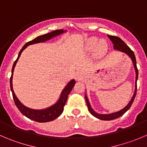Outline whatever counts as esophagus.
Here are the masks:
<instances>
[{"instance_id": "1", "label": "esophagus", "mask_w": 147, "mask_h": 147, "mask_svg": "<svg viewBox=\"0 0 147 147\" xmlns=\"http://www.w3.org/2000/svg\"><path fill=\"white\" fill-rule=\"evenodd\" d=\"M83 76H84V75L83 73H81V72H77L76 75H75V78H76V80H80L83 79Z\"/></svg>"}]
</instances>
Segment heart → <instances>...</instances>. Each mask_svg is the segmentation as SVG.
Returning <instances> with one entry per match:
<instances>
[{
  "instance_id": "heart-1",
  "label": "heart",
  "mask_w": 147,
  "mask_h": 147,
  "mask_svg": "<svg viewBox=\"0 0 147 147\" xmlns=\"http://www.w3.org/2000/svg\"><path fill=\"white\" fill-rule=\"evenodd\" d=\"M86 48L89 51H95L96 53L97 54H101L106 51L107 49V44L104 40H100L98 41L96 38H90L88 40L87 43H86Z\"/></svg>"
}]
</instances>
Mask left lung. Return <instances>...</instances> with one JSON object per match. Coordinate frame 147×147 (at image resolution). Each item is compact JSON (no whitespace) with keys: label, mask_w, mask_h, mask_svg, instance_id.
<instances>
[{"label":"left lung","mask_w":147,"mask_h":147,"mask_svg":"<svg viewBox=\"0 0 147 147\" xmlns=\"http://www.w3.org/2000/svg\"><path fill=\"white\" fill-rule=\"evenodd\" d=\"M108 37H109V38L111 40V41H112V43L114 44V49L126 53L127 56H129L130 58H131V60H132L133 64H134V68H135V70H136V88H135V91H134V96H133L132 98H131L130 102L127 104V105L125 107L123 108V109H121V110L118 111V112H115V113H112V114H107V115H101V114H98L96 112H94V109H93L92 108H91V107H90V103H89L87 96H86L85 97H86V104H87L88 109L90 113L92 115H94V117H96V118L99 119V120H115V119L118 118V117H121L122 115H124V114L130 109V107H131V105H132L133 102H134V98H135L136 97V90H137L136 82H137V80H138V69H137V66H136V57L134 51H133L131 50V49H130V48L125 44V42L123 40H121L120 38H118V37L112 36V35H108Z\"/></svg>","instance_id":"8db88e82"}]
</instances>
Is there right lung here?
I'll use <instances>...</instances> for the list:
<instances>
[{
  "instance_id": "obj_1",
  "label": "right lung",
  "mask_w": 147,
  "mask_h": 147,
  "mask_svg": "<svg viewBox=\"0 0 147 147\" xmlns=\"http://www.w3.org/2000/svg\"><path fill=\"white\" fill-rule=\"evenodd\" d=\"M64 32H66V31H64L63 30H54L53 32L45 34V35H40V36H38L36 38H35L34 40H32L29 41L28 42H27V43L23 46L22 49H21V51H20V53H19V55H18L17 59H16V61H14V63H13V67H12L11 76L10 78V87L11 90L12 96H13V101H14L15 105H16V107L19 109V110L21 112V113L23 114L25 117L30 119V120H34V121L38 122V123H46V122L52 121V120L57 119L59 116H60V115L62 113L63 110H64V105H65L66 102H67L68 95H69V93L71 92V90H72L74 86H75V81L74 80H72L67 85V86H66V87L64 88V89L62 90V92H61L59 99V101H57L54 105L47 108V109H40V110H35V109H30V108H27L25 106H24V105L19 101L17 97L15 95L13 90V86H12V78H13V69H14L15 65H16L19 58H20L22 52L23 51V50H24V49L27 47V46L34 44V43H38V42H45V41L49 40L53 38V37L60 35V34H62Z\"/></svg>"
}]
</instances>
